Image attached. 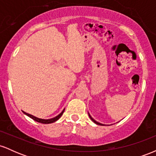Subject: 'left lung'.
<instances>
[{
	"label": "left lung",
	"instance_id": "8db88e82",
	"mask_svg": "<svg viewBox=\"0 0 156 156\" xmlns=\"http://www.w3.org/2000/svg\"><path fill=\"white\" fill-rule=\"evenodd\" d=\"M89 117H90V119H92V120L93 122H94V123H95V124H97V125H103V124H101V123H100V122H97V121H95V120H94V119H93V118H92V117H91V116H90V114H89Z\"/></svg>",
	"mask_w": 156,
	"mask_h": 156
}]
</instances>
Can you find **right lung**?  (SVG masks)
<instances>
[{
    "label": "right lung",
    "instance_id": "right-lung-1",
    "mask_svg": "<svg viewBox=\"0 0 156 156\" xmlns=\"http://www.w3.org/2000/svg\"><path fill=\"white\" fill-rule=\"evenodd\" d=\"M64 112V109L63 111H62V113H60V114H58V116H56V117H54V118H52V119H39V118H38V117H34V116L31 115V114H28V113H26L25 112H23L24 113V114H26V115L28 116V117H31V119H34V120H35V121L38 122L43 123V124H50V123H53V122H55V121L58 120V119H59V118H60L61 117H62V114H63Z\"/></svg>",
    "mask_w": 156,
    "mask_h": 156
}]
</instances>
